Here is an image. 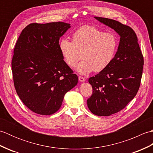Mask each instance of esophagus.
Listing matches in <instances>:
<instances>
[{
    "mask_svg": "<svg viewBox=\"0 0 153 153\" xmlns=\"http://www.w3.org/2000/svg\"><path fill=\"white\" fill-rule=\"evenodd\" d=\"M78 79H79V81L80 82H84L85 81V78H84V77H81V76H79Z\"/></svg>",
    "mask_w": 153,
    "mask_h": 153,
    "instance_id": "1",
    "label": "esophagus"
}]
</instances>
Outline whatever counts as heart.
I'll return each mask as SVG.
<instances>
[{"instance_id": "obj_1", "label": "heart", "mask_w": 153, "mask_h": 153, "mask_svg": "<svg viewBox=\"0 0 153 153\" xmlns=\"http://www.w3.org/2000/svg\"><path fill=\"white\" fill-rule=\"evenodd\" d=\"M73 41L62 39L59 48L66 62L74 66L81 58L83 60L76 67L82 75L95 71L100 72L108 67L114 58L118 47L116 35L103 32L93 25H83L74 32Z\"/></svg>"}]
</instances>
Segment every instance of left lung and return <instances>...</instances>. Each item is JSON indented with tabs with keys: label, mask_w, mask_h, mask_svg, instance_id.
I'll return each mask as SVG.
<instances>
[{
	"label": "left lung",
	"mask_w": 153,
	"mask_h": 153,
	"mask_svg": "<svg viewBox=\"0 0 153 153\" xmlns=\"http://www.w3.org/2000/svg\"><path fill=\"white\" fill-rule=\"evenodd\" d=\"M120 36L114 58L105 70L89 79L93 87L87 103L90 111L99 116L120 112L137 94L143 73V56L132 29L112 19L94 17Z\"/></svg>",
	"instance_id": "1"
}]
</instances>
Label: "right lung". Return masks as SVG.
Instances as JSON below:
<instances>
[{"label": "right lung", "mask_w": 153, "mask_h": 153, "mask_svg": "<svg viewBox=\"0 0 153 153\" xmlns=\"http://www.w3.org/2000/svg\"><path fill=\"white\" fill-rule=\"evenodd\" d=\"M70 27L61 22L33 23L22 30L16 44L12 71L16 93L38 114L58 111L65 94L78 82L59 48L60 38Z\"/></svg>", "instance_id": "1"}]
</instances>
